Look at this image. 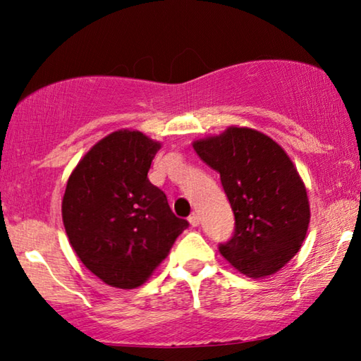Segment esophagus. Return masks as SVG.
I'll return each instance as SVG.
<instances>
[{
  "mask_svg": "<svg viewBox=\"0 0 361 361\" xmlns=\"http://www.w3.org/2000/svg\"><path fill=\"white\" fill-rule=\"evenodd\" d=\"M188 221H189V224L192 226V228H195V226H199L200 219H199V216H197V215H195V213H192V215L188 218Z\"/></svg>",
  "mask_w": 361,
  "mask_h": 361,
  "instance_id": "34e87169",
  "label": "esophagus"
}]
</instances>
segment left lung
I'll use <instances>...</instances> for the list:
<instances>
[{"label": "left lung", "instance_id": "1", "mask_svg": "<svg viewBox=\"0 0 361 361\" xmlns=\"http://www.w3.org/2000/svg\"><path fill=\"white\" fill-rule=\"evenodd\" d=\"M215 169L235 216L232 239L219 253L252 279L280 271L302 247L310 221L304 181L285 149L250 127L231 126L192 142Z\"/></svg>", "mask_w": 361, "mask_h": 361}]
</instances>
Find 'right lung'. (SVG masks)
Masks as SVG:
<instances>
[{
	"mask_svg": "<svg viewBox=\"0 0 361 361\" xmlns=\"http://www.w3.org/2000/svg\"><path fill=\"white\" fill-rule=\"evenodd\" d=\"M161 142L121 129L97 142L73 169L62 199L70 245L109 286H142L167 258L186 219L148 180Z\"/></svg>",
	"mask_w": 361,
	"mask_h": 361,
	"instance_id": "add662e5",
	"label": "right lung"
}]
</instances>
